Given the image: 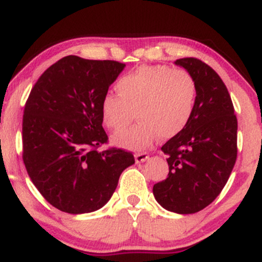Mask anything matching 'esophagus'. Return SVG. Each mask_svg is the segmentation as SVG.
<instances>
[{
  "label": "esophagus",
  "instance_id": "obj_1",
  "mask_svg": "<svg viewBox=\"0 0 262 262\" xmlns=\"http://www.w3.org/2000/svg\"><path fill=\"white\" fill-rule=\"evenodd\" d=\"M135 158V161L138 162V164H140V162H144L146 161L149 159V155L146 154V152H137V154L134 155Z\"/></svg>",
  "mask_w": 262,
  "mask_h": 262
}]
</instances>
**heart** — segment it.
Masks as SVG:
<instances>
[{
  "label": "heart",
  "mask_w": 262,
  "mask_h": 262,
  "mask_svg": "<svg viewBox=\"0 0 262 262\" xmlns=\"http://www.w3.org/2000/svg\"><path fill=\"white\" fill-rule=\"evenodd\" d=\"M117 92L104 93L101 118L110 130L118 133L133 119L139 122L116 135L113 143L125 149L149 148L158 138L180 134L191 119L196 103V83L187 71L166 65H141L123 75Z\"/></svg>",
  "instance_id": "1"
}]
</instances>
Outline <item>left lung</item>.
<instances>
[{"label": "left lung", "instance_id": "1", "mask_svg": "<svg viewBox=\"0 0 262 262\" xmlns=\"http://www.w3.org/2000/svg\"><path fill=\"white\" fill-rule=\"evenodd\" d=\"M196 83V103L188 124L162 145L169 175L152 187L155 200L170 212L192 214L209 206L229 179L236 161L237 121L227 86L206 62L175 61Z\"/></svg>", "mask_w": 262, "mask_h": 262}]
</instances>
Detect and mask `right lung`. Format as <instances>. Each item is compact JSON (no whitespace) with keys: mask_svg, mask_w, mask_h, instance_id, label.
<instances>
[{"mask_svg":"<svg viewBox=\"0 0 262 262\" xmlns=\"http://www.w3.org/2000/svg\"><path fill=\"white\" fill-rule=\"evenodd\" d=\"M125 64L60 59L41 74L25 106L23 162L32 182L52 206L70 214L102 208L132 152L110 148L102 127L101 100Z\"/></svg>","mask_w":262,"mask_h":262,"instance_id":"obj_1","label":"right lung"}]
</instances>
